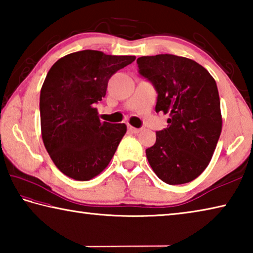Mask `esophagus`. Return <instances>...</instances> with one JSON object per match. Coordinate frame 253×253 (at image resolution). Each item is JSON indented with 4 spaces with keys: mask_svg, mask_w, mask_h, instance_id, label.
Instances as JSON below:
<instances>
[{
    "mask_svg": "<svg viewBox=\"0 0 253 253\" xmlns=\"http://www.w3.org/2000/svg\"><path fill=\"white\" fill-rule=\"evenodd\" d=\"M128 130H129L130 132H132V134H138V132H140V128H135V127H132V126H129L128 127Z\"/></svg>",
    "mask_w": 253,
    "mask_h": 253,
    "instance_id": "esophagus-1",
    "label": "esophagus"
}]
</instances>
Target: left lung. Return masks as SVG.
I'll list each match as a JSON object with an SVG mask.
<instances>
[{
	"label": "left lung",
	"instance_id": "1",
	"mask_svg": "<svg viewBox=\"0 0 253 253\" xmlns=\"http://www.w3.org/2000/svg\"><path fill=\"white\" fill-rule=\"evenodd\" d=\"M137 65L157 92L156 113L169 114L146 149L149 165L169 185L193 181L208 168L222 130L215 80L194 60L174 54L140 57Z\"/></svg>",
	"mask_w": 253,
	"mask_h": 253
}]
</instances>
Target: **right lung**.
Here are the masks:
<instances>
[{"label":"right lung","instance_id":"obj_1","mask_svg":"<svg viewBox=\"0 0 253 253\" xmlns=\"http://www.w3.org/2000/svg\"><path fill=\"white\" fill-rule=\"evenodd\" d=\"M135 59L84 50L51 67L40 93L41 134L51 160L67 176L89 181L113 158L127 127L101 123L95 104L106 96L110 77Z\"/></svg>","mask_w":253,"mask_h":253}]
</instances>
